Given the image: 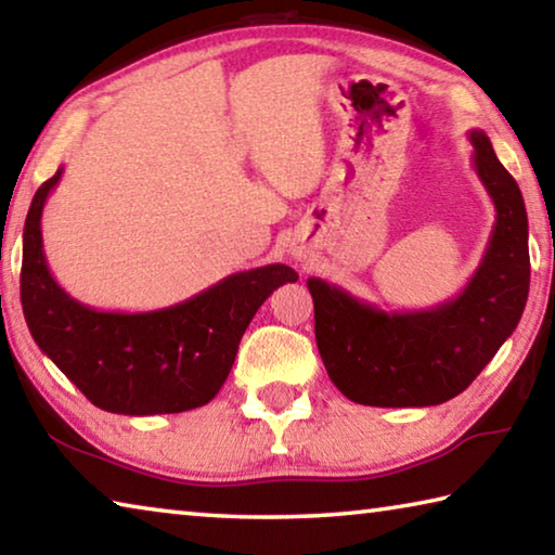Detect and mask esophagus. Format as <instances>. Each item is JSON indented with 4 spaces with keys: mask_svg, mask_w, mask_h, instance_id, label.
I'll return each mask as SVG.
<instances>
[{
    "mask_svg": "<svg viewBox=\"0 0 555 555\" xmlns=\"http://www.w3.org/2000/svg\"><path fill=\"white\" fill-rule=\"evenodd\" d=\"M294 255H296V257H300V255H298V251H294Z\"/></svg>",
    "mask_w": 555,
    "mask_h": 555,
    "instance_id": "esophagus-1",
    "label": "esophagus"
}]
</instances>
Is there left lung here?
I'll return each instance as SVG.
<instances>
[{"mask_svg":"<svg viewBox=\"0 0 555 555\" xmlns=\"http://www.w3.org/2000/svg\"><path fill=\"white\" fill-rule=\"evenodd\" d=\"M473 166L496 218L480 267L455 298L426 311H382L308 279L315 343L337 389L382 409L436 406L465 391L519 325L529 298V220L521 191L482 129L467 131Z\"/></svg>","mask_w":555,"mask_h":555,"instance_id":"8db88e82","label":"left lung"}]
</instances>
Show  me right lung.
Instances as JSON below:
<instances>
[{
	"label": "right lung",
	"mask_w": 555,
	"mask_h": 555,
	"mask_svg": "<svg viewBox=\"0 0 555 555\" xmlns=\"http://www.w3.org/2000/svg\"><path fill=\"white\" fill-rule=\"evenodd\" d=\"M61 173L36 191L24 224L22 306L36 345L102 411L154 416L205 406L228 379L259 306L298 274L267 264L158 311H98L65 294L46 264L41 215Z\"/></svg>",
	"instance_id": "obj_1"
}]
</instances>
